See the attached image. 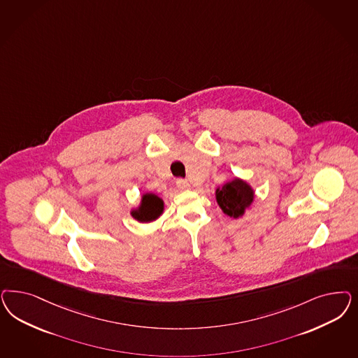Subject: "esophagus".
I'll use <instances>...</instances> for the list:
<instances>
[{"label":"esophagus","mask_w":358,"mask_h":358,"mask_svg":"<svg viewBox=\"0 0 358 358\" xmlns=\"http://www.w3.org/2000/svg\"><path fill=\"white\" fill-rule=\"evenodd\" d=\"M176 185H178V188H180V189L189 188V183H188L185 179H178V180H176Z\"/></svg>","instance_id":"1"}]
</instances>
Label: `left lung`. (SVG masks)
Listing matches in <instances>:
<instances>
[{"instance_id": "left-lung-1", "label": "left lung", "mask_w": 358, "mask_h": 358, "mask_svg": "<svg viewBox=\"0 0 358 358\" xmlns=\"http://www.w3.org/2000/svg\"><path fill=\"white\" fill-rule=\"evenodd\" d=\"M216 199L224 213L237 219L243 215L245 208L252 204L253 191L243 180L234 179L224 185L221 189H217Z\"/></svg>"}]
</instances>
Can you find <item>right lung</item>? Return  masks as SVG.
Segmentation results:
<instances>
[{
	"mask_svg": "<svg viewBox=\"0 0 358 358\" xmlns=\"http://www.w3.org/2000/svg\"><path fill=\"white\" fill-rule=\"evenodd\" d=\"M163 210V201L152 194H146L142 197V204L138 208V210L133 212V216L139 221H152L158 219L161 216Z\"/></svg>",
	"mask_w": 358,
	"mask_h": 358,
	"instance_id": "obj_1",
	"label": "right lung"
}]
</instances>
